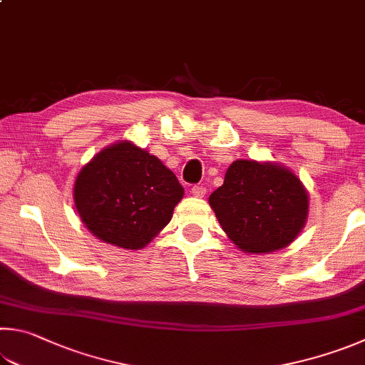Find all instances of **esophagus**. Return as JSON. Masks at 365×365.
<instances>
[{
  "instance_id": "esophagus-1",
  "label": "esophagus",
  "mask_w": 365,
  "mask_h": 365,
  "mask_svg": "<svg viewBox=\"0 0 365 365\" xmlns=\"http://www.w3.org/2000/svg\"><path fill=\"white\" fill-rule=\"evenodd\" d=\"M191 195L196 196V197H204L205 196V188L201 187V185H195V187H191Z\"/></svg>"
}]
</instances>
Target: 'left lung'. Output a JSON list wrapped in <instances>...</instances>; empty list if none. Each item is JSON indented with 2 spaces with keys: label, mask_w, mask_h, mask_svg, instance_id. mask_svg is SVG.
<instances>
[{
  "label": "left lung",
  "mask_w": 365,
  "mask_h": 365,
  "mask_svg": "<svg viewBox=\"0 0 365 365\" xmlns=\"http://www.w3.org/2000/svg\"><path fill=\"white\" fill-rule=\"evenodd\" d=\"M209 204L230 240L252 254L289 246L308 217L300 178L274 163L235 161Z\"/></svg>",
  "instance_id": "obj_1"
}]
</instances>
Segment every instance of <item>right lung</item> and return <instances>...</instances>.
<instances>
[{"label":"right lung","instance_id":"right-lung-1","mask_svg":"<svg viewBox=\"0 0 365 365\" xmlns=\"http://www.w3.org/2000/svg\"><path fill=\"white\" fill-rule=\"evenodd\" d=\"M183 188L174 172L129 140L103 148L79 170L73 200L92 235L138 250L170 222Z\"/></svg>","mask_w":365,"mask_h":365}]
</instances>
